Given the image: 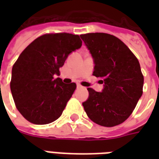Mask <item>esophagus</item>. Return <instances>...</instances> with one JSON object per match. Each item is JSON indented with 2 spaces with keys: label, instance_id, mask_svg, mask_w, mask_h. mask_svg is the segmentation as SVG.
<instances>
[{
  "label": "esophagus",
  "instance_id": "1",
  "mask_svg": "<svg viewBox=\"0 0 159 159\" xmlns=\"http://www.w3.org/2000/svg\"><path fill=\"white\" fill-rule=\"evenodd\" d=\"M76 87H77V89H82V88H83V86H82V85H80V84H77Z\"/></svg>",
  "mask_w": 159,
  "mask_h": 159
}]
</instances>
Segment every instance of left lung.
Returning <instances> with one entry per match:
<instances>
[{
  "instance_id": "left-lung-1",
  "label": "left lung",
  "mask_w": 159,
  "mask_h": 159,
  "mask_svg": "<svg viewBox=\"0 0 159 159\" xmlns=\"http://www.w3.org/2000/svg\"><path fill=\"white\" fill-rule=\"evenodd\" d=\"M80 36L93 56V75L104 83L102 92L88 88L89 96L83 103L84 110L100 126L121 124L133 112L143 93L140 63L130 49L112 35L88 33Z\"/></svg>"
}]
</instances>
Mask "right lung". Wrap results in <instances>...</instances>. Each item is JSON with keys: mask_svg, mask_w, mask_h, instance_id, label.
I'll use <instances>...</instances> for the list:
<instances>
[{"mask_svg": "<svg viewBox=\"0 0 159 159\" xmlns=\"http://www.w3.org/2000/svg\"><path fill=\"white\" fill-rule=\"evenodd\" d=\"M82 47L78 35L49 33L37 37L16 60L10 88L17 109L30 123L48 124L58 119L76 89L66 84L59 68L70 53Z\"/></svg>", "mask_w": 159, "mask_h": 159, "instance_id": "1", "label": "right lung"}]
</instances>
